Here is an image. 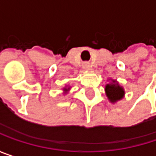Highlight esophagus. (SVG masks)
Returning <instances> with one entry per match:
<instances>
[{
  "label": "esophagus",
  "mask_w": 156,
  "mask_h": 156,
  "mask_svg": "<svg viewBox=\"0 0 156 156\" xmlns=\"http://www.w3.org/2000/svg\"><path fill=\"white\" fill-rule=\"evenodd\" d=\"M83 68H84V69H89V64L88 63H85L83 65Z\"/></svg>",
  "instance_id": "obj_1"
}]
</instances>
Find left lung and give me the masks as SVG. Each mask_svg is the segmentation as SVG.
<instances>
[{"label": "left lung", "mask_w": 156, "mask_h": 156, "mask_svg": "<svg viewBox=\"0 0 156 156\" xmlns=\"http://www.w3.org/2000/svg\"><path fill=\"white\" fill-rule=\"evenodd\" d=\"M108 80L110 82L106 85L105 92H106V95L108 97L109 102L112 104H115L117 101L124 98L126 91H125L124 87L122 86H120L116 80L111 79V78H109Z\"/></svg>", "instance_id": "8db88e82"}]
</instances>
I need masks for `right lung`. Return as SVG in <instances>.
I'll return each mask as SVG.
<instances>
[{
  "instance_id": "add662e5",
  "label": "right lung",
  "mask_w": 156,
  "mask_h": 156,
  "mask_svg": "<svg viewBox=\"0 0 156 156\" xmlns=\"http://www.w3.org/2000/svg\"><path fill=\"white\" fill-rule=\"evenodd\" d=\"M70 88H71V87H70L69 86H66V87H63V94H65V95H66V94H68V93H69V91L70 90Z\"/></svg>"
}]
</instances>
